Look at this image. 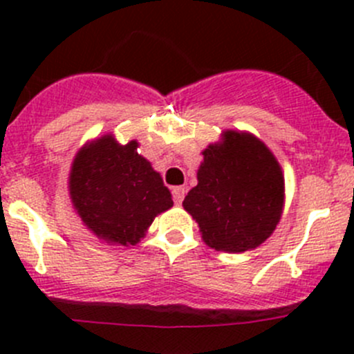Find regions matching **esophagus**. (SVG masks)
I'll return each mask as SVG.
<instances>
[{
    "mask_svg": "<svg viewBox=\"0 0 354 354\" xmlns=\"http://www.w3.org/2000/svg\"><path fill=\"white\" fill-rule=\"evenodd\" d=\"M171 194H173V200L176 203H181L185 198V194H187V190H185V187H173V190H171Z\"/></svg>",
    "mask_w": 354,
    "mask_h": 354,
    "instance_id": "1",
    "label": "esophagus"
}]
</instances>
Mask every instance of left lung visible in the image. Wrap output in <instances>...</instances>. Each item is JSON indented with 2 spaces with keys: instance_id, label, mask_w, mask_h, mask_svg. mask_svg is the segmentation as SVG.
<instances>
[{
  "instance_id": "8db88e82",
  "label": "left lung",
  "mask_w": 354,
  "mask_h": 354,
  "mask_svg": "<svg viewBox=\"0 0 354 354\" xmlns=\"http://www.w3.org/2000/svg\"><path fill=\"white\" fill-rule=\"evenodd\" d=\"M198 185L183 207L198 223L210 248L241 253L257 248L276 230L284 205V176L263 142L227 130L202 152Z\"/></svg>"
}]
</instances>
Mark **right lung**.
Wrapping results in <instances>:
<instances>
[{
	"label": "right lung",
	"instance_id": "obj_1",
	"mask_svg": "<svg viewBox=\"0 0 354 354\" xmlns=\"http://www.w3.org/2000/svg\"><path fill=\"white\" fill-rule=\"evenodd\" d=\"M137 149V140L121 145L108 133L85 144L71 164L68 190L75 210L106 243L137 245L157 214L173 207L160 174Z\"/></svg>",
	"mask_w": 354,
	"mask_h": 354
}]
</instances>
